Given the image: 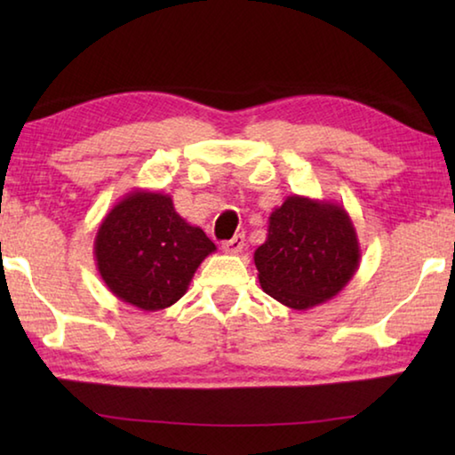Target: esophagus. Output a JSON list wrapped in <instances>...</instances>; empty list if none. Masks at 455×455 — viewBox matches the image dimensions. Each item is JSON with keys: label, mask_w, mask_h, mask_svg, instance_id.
<instances>
[{"label": "esophagus", "mask_w": 455, "mask_h": 455, "mask_svg": "<svg viewBox=\"0 0 455 455\" xmlns=\"http://www.w3.org/2000/svg\"><path fill=\"white\" fill-rule=\"evenodd\" d=\"M244 249V235H236L230 238V241L222 243V251L228 252V255H238Z\"/></svg>", "instance_id": "1"}]
</instances>
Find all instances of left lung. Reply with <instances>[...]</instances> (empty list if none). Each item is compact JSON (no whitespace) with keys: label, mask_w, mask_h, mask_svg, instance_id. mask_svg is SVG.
I'll return each mask as SVG.
<instances>
[{"label":"left lung","mask_w":455,"mask_h":455,"mask_svg":"<svg viewBox=\"0 0 455 455\" xmlns=\"http://www.w3.org/2000/svg\"><path fill=\"white\" fill-rule=\"evenodd\" d=\"M359 259L355 227L343 204L299 195L271 212L267 241L255 251L260 287L297 311L339 295Z\"/></svg>","instance_id":"1"}]
</instances>
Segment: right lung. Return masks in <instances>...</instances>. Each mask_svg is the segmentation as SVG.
Returning a JSON list of instances; mask_svg holds the SVG:
<instances>
[{"label": "right lung", "mask_w": 455, "mask_h": 455, "mask_svg": "<svg viewBox=\"0 0 455 455\" xmlns=\"http://www.w3.org/2000/svg\"><path fill=\"white\" fill-rule=\"evenodd\" d=\"M217 246L174 211L171 195L136 188L100 222L94 259L114 297L142 311L174 305Z\"/></svg>", "instance_id": "add662e5"}]
</instances>
